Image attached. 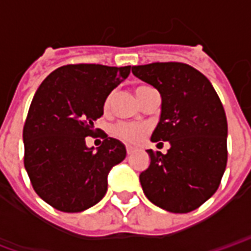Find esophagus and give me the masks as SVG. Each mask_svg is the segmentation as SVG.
I'll list each match as a JSON object with an SVG mask.
<instances>
[{"label": "esophagus", "mask_w": 251, "mask_h": 251, "mask_svg": "<svg viewBox=\"0 0 251 251\" xmlns=\"http://www.w3.org/2000/svg\"><path fill=\"white\" fill-rule=\"evenodd\" d=\"M126 153L130 156V154H133L134 153V148H131V147H126Z\"/></svg>", "instance_id": "obj_1"}]
</instances>
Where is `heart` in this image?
I'll return each instance as SVG.
<instances>
[{
    "label": "heart",
    "instance_id": "heart-1",
    "mask_svg": "<svg viewBox=\"0 0 251 251\" xmlns=\"http://www.w3.org/2000/svg\"><path fill=\"white\" fill-rule=\"evenodd\" d=\"M147 87H138L137 88V95L141 93L142 90ZM110 103H111V97L107 98L104 107L109 109ZM148 127L142 124H136V122H120L113 127V134L118 137L122 141L127 142V144H138L144 140V137L147 134Z\"/></svg>",
    "mask_w": 251,
    "mask_h": 251
}]
</instances>
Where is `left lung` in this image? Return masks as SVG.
Masks as SVG:
<instances>
[{
	"label": "left lung",
	"mask_w": 251,
	"mask_h": 251,
	"mask_svg": "<svg viewBox=\"0 0 251 251\" xmlns=\"http://www.w3.org/2000/svg\"><path fill=\"white\" fill-rule=\"evenodd\" d=\"M134 76L157 88L161 114L153 142L168 152L148 151L151 164L140 175L144 194L163 210L184 214L215 194L227 164V120L207 77L184 63L133 66Z\"/></svg>",
	"instance_id": "8db88e82"
}]
</instances>
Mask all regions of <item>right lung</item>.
Masks as SVG:
<instances>
[{
	"label": "right lung",
	"instance_id": "right-lung-1",
	"mask_svg": "<svg viewBox=\"0 0 251 251\" xmlns=\"http://www.w3.org/2000/svg\"><path fill=\"white\" fill-rule=\"evenodd\" d=\"M130 66L68 64L43 80L25 121L24 165L36 194L63 212H80L107 191L111 168L126 157V148L106 137L87 148L94 122L103 115L109 94L130 74Z\"/></svg>",
	"mask_w": 251,
	"mask_h": 251
}]
</instances>
